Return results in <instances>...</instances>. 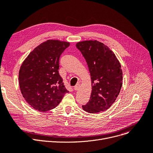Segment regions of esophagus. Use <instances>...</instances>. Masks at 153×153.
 I'll list each match as a JSON object with an SVG mask.
<instances>
[{
  "label": "esophagus",
  "mask_w": 153,
  "mask_h": 153,
  "mask_svg": "<svg viewBox=\"0 0 153 153\" xmlns=\"http://www.w3.org/2000/svg\"><path fill=\"white\" fill-rule=\"evenodd\" d=\"M79 87H80V85H79V84H76V85L74 86V89L75 91H77V90L79 89Z\"/></svg>",
  "instance_id": "1"
}]
</instances>
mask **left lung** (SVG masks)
Listing matches in <instances>:
<instances>
[{"instance_id": "obj_1", "label": "left lung", "mask_w": 153, "mask_h": 153, "mask_svg": "<svg viewBox=\"0 0 153 153\" xmlns=\"http://www.w3.org/2000/svg\"><path fill=\"white\" fill-rule=\"evenodd\" d=\"M76 47L87 62L92 87L89 101L82 107L92 114L105 111L114 103L121 89V65L113 51L96 40L79 42Z\"/></svg>"}]
</instances>
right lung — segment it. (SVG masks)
Listing matches in <instances>:
<instances>
[{"mask_svg": "<svg viewBox=\"0 0 153 153\" xmlns=\"http://www.w3.org/2000/svg\"><path fill=\"white\" fill-rule=\"evenodd\" d=\"M69 42L49 39L32 51L22 64L19 84L23 97L34 109L54 108L69 91L59 74V58Z\"/></svg>", "mask_w": 153, "mask_h": 153, "instance_id": "1", "label": "right lung"}]
</instances>
